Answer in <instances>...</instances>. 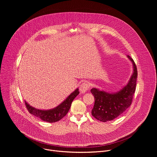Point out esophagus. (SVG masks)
Masks as SVG:
<instances>
[{"label":"esophagus","instance_id":"1","mask_svg":"<svg viewBox=\"0 0 157 157\" xmlns=\"http://www.w3.org/2000/svg\"><path fill=\"white\" fill-rule=\"evenodd\" d=\"M89 87H90V85H89V84L87 82H82L81 85H80V87H79V91L80 92L83 94V93H85L88 89H89Z\"/></svg>","mask_w":157,"mask_h":157}]
</instances>
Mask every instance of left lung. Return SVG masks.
<instances>
[{
  "label": "left lung",
  "mask_w": 157,
  "mask_h": 157,
  "mask_svg": "<svg viewBox=\"0 0 157 157\" xmlns=\"http://www.w3.org/2000/svg\"><path fill=\"white\" fill-rule=\"evenodd\" d=\"M132 62L133 73L128 84L121 91L116 93H109L98 89L93 88L91 92L94 97V105L92 115L95 119L102 122L114 120L130 107L136 91L137 70L133 59L128 55Z\"/></svg>",
  "instance_id": "1"
}]
</instances>
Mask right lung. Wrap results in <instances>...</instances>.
Here are the masks:
<instances>
[{
  "label": "right lung",
  "instance_id": "1",
  "mask_svg": "<svg viewBox=\"0 0 157 157\" xmlns=\"http://www.w3.org/2000/svg\"><path fill=\"white\" fill-rule=\"evenodd\" d=\"M79 89H76L61 104L50 110H43L35 109L30 106L25 101V104L27 110L31 114L40 118L43 121L50 123L56 122L60 121L67 114L70 109L73 101L79 94Z\"/></svg>",
  "mask_w": 157,
  "mask_h": 157
}]
</instances>
